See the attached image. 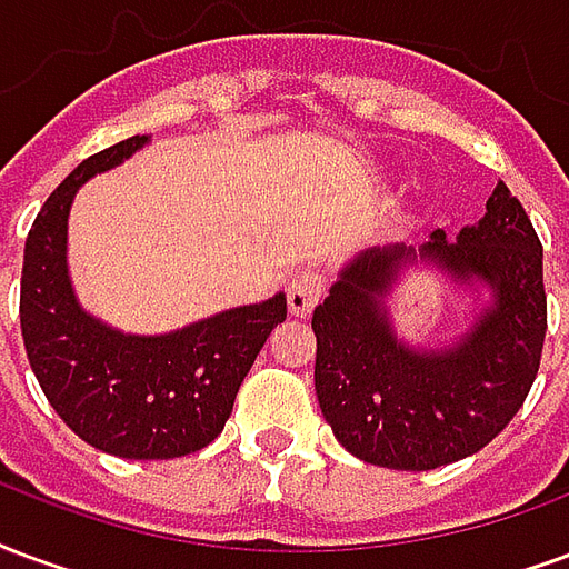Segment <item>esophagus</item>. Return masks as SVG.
<instances>
[{
  "label": "esophagus",
  "mask_w": 569,
  "mask_h": 569,
  "mask_svg": "<svg viewBox=\"0 0 569 569\" xmlns=\"http://www.w3.org/2000/svg\"><path fill=\"white\" fill-rule=\"evenodd\" d=\"M321 293H325V281H321V276L315 269H306L300 276H293L288 284L290 315L293 318H309L318 300H321Z\"/></svg>",
  "instance_id": "1"
}]
</instances>
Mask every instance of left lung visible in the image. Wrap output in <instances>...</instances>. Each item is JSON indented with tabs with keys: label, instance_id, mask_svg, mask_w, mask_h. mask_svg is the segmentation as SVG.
<instances>
[{
	"label": "left lung",
	"instance_id": "1",
	"mask_svg": "<svg viewBox=\"0 0 569 569\" xmlns=\"http://www.w3.org/2000/svg\"><path fill=\"white\" fill-rule=\"evenodd\" d=\"M437 262L496 297L449 349L400 343L380 300L403 262ZM315 393L336 439L388 470H437L476 455L516 416L537 379L546 339L542 244L503 181L458 242L442 230L421 248L355 257L315 309Z\"/></svg>",
	"mask_w": 569,
	"mask_h": 569
}]
</instances>
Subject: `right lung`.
Here are the masks:
<instances>
[{"label":"right lung","instance_id":"1","mask_svg":"<svg viewBox=\"0 0 569 569\" xmlns=\"http://www.w3.org/2000/svg\"><path fill=\"white\" fill-rule=\"evenodd\" d=\"M144 142L132 136L87 157L41 206L23 248L20 330L41 391L78 437L118 458L166 460L221 433L260 348L288 318V300L276 293L163 336L120 333L78 306L66 267L74 193Z\"/></svg>","mask_w":569,"mask_h":569}]
</instances>
